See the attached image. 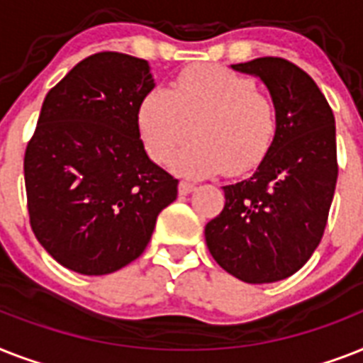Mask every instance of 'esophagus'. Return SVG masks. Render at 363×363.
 Returning a JSON list of instances; mask_svg holds the SVG:
<instances>
[{
  "mask_svg": "<svg viewBox=\"0 0 363 363\" xmlns=\"http://www.w3.org/2000/svg\"><path fill=\"white\" fill-rule=\"evenodd\" d=\"M194 190H196V184H194V182H188V181L179 182V194H181V196H188V194Z\"/></svg>",
  "mask_w": 363,
  "mask_h": 363,
  "instance_id": "obj_1",
  "label": "esophagus"
}]
</instances>
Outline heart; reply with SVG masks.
Returning a JSON list of instances; mask_svg holds the SVG:
<instances>
[{
	"label": "heart",
	"mask_w": 363,
	"mask_h": 363,
	"mask_svg": "<svg viewBox=\"0 0 363 363\" xmlns=\"http://www.w3.org/2000/svg\"><path fill=\"white\" fill-rule=\"evenodd\" d=\"M138 128L156 164H164L194 132L196 140L173 158L175 172L235 177L252 172L267 156L278 113L248 76L218 65H194L175 76L172 89L155 87L141 99Z\"/></svg>",
	"instance_id": "1"
}]
</instances>
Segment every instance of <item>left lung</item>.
I'll return each instance as SVG.
<instances>
[{
  "mask_svg": "<svg viewBox=\"0 0 363 363\" xmlns=\"http://www.w3.org/2000/svg\"><path fill=\"white\" fill-rule=\"evenodd\" d=\"M257 76L278 128L252 177L223 186V211L205 228L211 255L246 284L293 276L319 246L337 182L335 119L311 76L287 59L231 65Z\"/></svg>",
  "mask_w": 363,
  "mask_h": 363,
  "instance_id": "left-lung-1",
  "label": "left lung"
}]
</instances>
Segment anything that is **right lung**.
<instances>
[{
    "mask_svg": "<svg viewBox=\"0 0 363 363\" xmlns=\"http://www.w3.org/2000/svg\"><path fill=\"white\" fill-rule=\"evenodd\" d=\"M155 89L145 59L100 52L48 91L23 158L29 222L69 270L104 276L147 248L177 184L147 156L138 106Z\"/></svg>",
    "mask_w": 363,
    "mask_h": 363,
    "instance_id": "add662e5",
    "label": "right lung"
}]
</instances>
